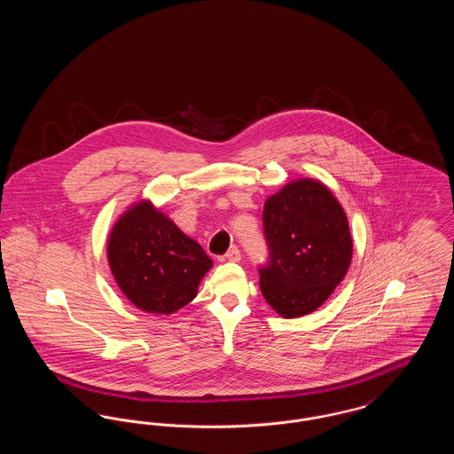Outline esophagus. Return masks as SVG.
<instances>
[{
  "instance_id": "34e87169",
  "label": "esophagus",
  "mask_w": 454,
  "mask_h": 454,
  "mask_svg": "<svg viewBox=\"0 0 454 454\" xmlns=\"http://www.w3.org/2000/svg\"><path fill=\"white\" fill-rule=\"evenodd\" d=\"M226 260H228V262H239V260H241V254H239V250L233 247V248L226 254Z\"/></svg>"
}]
</instances>
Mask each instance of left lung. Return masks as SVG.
<instances>
[{
  "instance_id": "obj_1",
  "label": "left lung",
  "mask_w": 454,
  "mask_h": 454,
  "mask_svg": "<svg viewBox=\"0 0 454 454\" xmlns=\"http://www.w3.org/2000/svg\"><path fill=\"white\" fill-rule=\"evenodd\" d=\"M269 265L260 269L265 301L284 318L313 313L346 278L352 237L346 211L315 178L286 184L263 204Z\"/></svg>"
}]
</instances>
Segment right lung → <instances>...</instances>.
Instances as JSON below:
<instances>
[{
  "label": "right lung",
  "mask_w": 454,
  "mask_h": 454,
  "mask_svg": "<svg viewBox=\"0 0 454 454\" xmlns=\"http://www.w3.org/2000/svg\"><path fill=\"white\" fill-rule=\"evenodd\" d=\"M112 276L136 308L172 315L197 296L213 260L170 217L143 199L129 206L110 230Z\"/></svg>",
  "instance_id": "add662e5"
}]
</instances>
